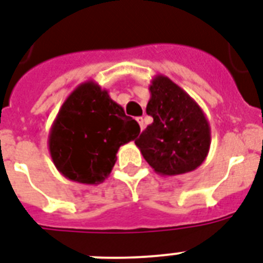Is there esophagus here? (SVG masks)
<instances>
[{"instance_id": "obj_1", "label": "esophagus", "mask_w": 263, "mask_h": 263, "mask_svg": "<svg viewBox=\"0 0 263 263\" xmlns=\"http://www.w3.org/2000/svg\"><path fill=\"white\" fill-rule=\"evenodd\" d=\"M137 122H138V125H140V127H141V130H144V129H145L144 118H142V117H138V118H137Z\"/></svg>"}]
</instances>
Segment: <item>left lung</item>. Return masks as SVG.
<instances>
[{"mask_svg": "<svg viewBox=\"0 0 263 263\" xmlns=\"http://www.w3.org/2000/svg\"><path fill=\"white\" fill-rule=\"evenodd\" d=\"M149 92L146 114L153 123L136 145L160 175L194 171L206 159L211 146V127L202 108L167 76H155Z\"/></svg>", "mask_w": 263, "mask_h": 263, "instance_id": "1", "label": "left lung"}]
</instances>
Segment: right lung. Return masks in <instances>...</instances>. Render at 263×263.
I'll use <instances>...</instances> for the list:
<instances>
[{
	"instance_id": "1",
	"label": "right lung",
	"mask_w": 263,
	"mask_h": 263,
	"mask_svg": "<svg viewBox=\"0 0 263 263\" xmlns=\"http://www.w3.org/2000/svg\"><path fill=\"white\" fill-rule=\"evenodd\" d=\"M140 125L95 81L80 84L68 96L48 134L57 170L69 180L99 184L110 175L119 146L133 141Z\"/></svg>"
}]
</instances>
